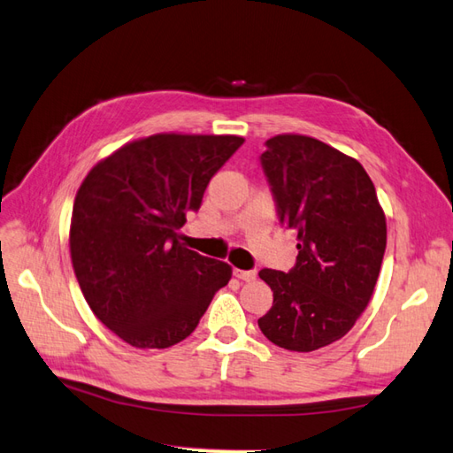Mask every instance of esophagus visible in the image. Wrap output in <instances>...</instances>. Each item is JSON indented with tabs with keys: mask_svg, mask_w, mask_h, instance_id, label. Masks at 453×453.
<instances>
[{
	"mask_svg": "<svg viewBox=\"0 0 453 453\" xmlns=\"http://www.w3.org/2000/svg\"><path fill=\"white\" fill-rule=\"evenodd\" d=\"M234 274L239 278V280H243V282H253L255 278H257L255 271H239V268H235Z\"/></svg>",
	"mask_w": 453,
	"mask_h": 453,
	"instance_id": "obj_1",
	"label": "esophagus"
}]
</instances>
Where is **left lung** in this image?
I'll return each instance as SVG.
<instances>
[{"instance_id": "8db88e82", "label": "left lung", "mask_w": 453, "mask_h": 453, "mask_svg": "<svg viewBox=\"0 0 453 453\" xmlns=\"http://www.w3.org/2000/svg\"><path fill=\"white\" fill-rule=\"evenodd\" d=\"M261 163L280 224L297 232V261L290 273H258L274 296L258 326L280 349L311 352L342 339L368 307L386 214L360 163L321 140L278 134Z\"/></svg>"}]
</instances>
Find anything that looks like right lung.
<instances>
[{
    "mask_svg": "<svg viewBox=\"0 0 453 453\" xmlns=\"http://www.w3.org/2000/svg\"><path fill=\"white\" fill-rule=\"evenodd\" d=\"M245 140L163 132L101 159L75 195L70 255L91 311L136 349H169L196 329L232 266L179 239L210 179Z\"/></svg>",
    "mask_w": 453,
    "mask_h": 453,
    "instance_id": "add662e5",
    "label": "right lung"
}]
</instances>
